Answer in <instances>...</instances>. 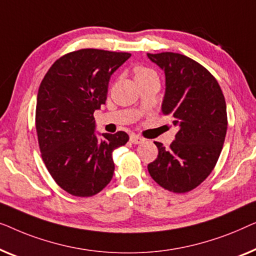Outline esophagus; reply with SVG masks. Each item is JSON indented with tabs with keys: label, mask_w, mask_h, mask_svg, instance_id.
Returning a JSON list of instances; mask_svg holds the SVG:
<instances>
[{
	"label": "esophagus",
	"mask_w": 256,
	"mask_h": 256,
	"mask_svg": "<svg viewBox=\"0 0 256 256\" xmlns=\"http://www.w3.org/2000/svg\"><path fill=\"white\" fill-rule=\"evenodd\" d=\"M130 142L132 144H134V145H138V144H142L144 142V138H142L140 136H136V134H132L130 136Z\"/></svg>",
	"instance_id": "1"
}]
</instances>
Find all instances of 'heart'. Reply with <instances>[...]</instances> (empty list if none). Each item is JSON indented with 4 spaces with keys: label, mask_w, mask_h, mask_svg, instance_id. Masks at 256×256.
I'll return each instance as SVG.
<instances>
[{
    "label": "heart",
    "mask_w": 256,
    "mask_h": 256,
    "mask_svg": "<svg viewBox=\"0 0 256 256\" xmlns=\"http://www.w3.org/2000/svg\"><path fill=\"white\" fill-rule=\"evenodd\" d=\"M133 73H134V78H136H136L146 76V75L153 73V72L150 70H148V68L144 67V66H136L134 70H133Z\"/></svg>",
    "instance_id": "b5f03b06"
}]
</instances>
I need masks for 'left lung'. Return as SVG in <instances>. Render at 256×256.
Segmentation results:
<instances>
[{"label": "left lung", "mask_w": 256, "mask_h": 256, "mask_svg": "<svg viewBox=\"0 0 256 256\" xmlns=\"http://www.w3.org/2000/svg\"><path fill=\"white\" fill-rule=\"evenodd\" d=\"M147 56L164 70L161 111L178 128L168 148L154 142L159 154L147 169L168 192H192L214 170L224 145L228 131L224 94L214 75L188 56L172 52L147 53Z\"/></svg>", "instance_id": "8db88e82"}]
</instances>
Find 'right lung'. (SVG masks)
<instances>
[{
    "label": "right lung",
    "instance_id": "obj_1",
    "mask_svg": "<svg viewBox=\"0 0 256 256\" xmlns=\"http://www.w3.org/2000/svg\"><path fill=\"white\" fill-rule=\"evenodd\" d=\"M131 54L82 48L59 58L45 74L37 96L36 130L42 159L56 184L78 197H92L114 176L112 152L126 132L94 133V112L106 104L110 76Z\"/></svg>",
    "mask_w": 256,
    "mask_h": 256
}]
</instances>
